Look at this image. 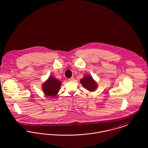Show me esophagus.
I'll return each mask as SVG.
<instances>
[{"instance_id":"esophagus-1","label":"esophagus","mask_w":148,"mask_h":148,"mask_svg":"<svg viewBox=\"0 0 148 148\" xmlns=\"http://www.w3.org/2000/svg\"><path fill=\"white\" fill-rule=\"evenodd\" d=\"M74 77H71V78H69L68 79V80L69 81V82H72V81H73L74 80Z\"/></svg>"}]
</instances>
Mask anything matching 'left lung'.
Here are the masks:
<instances>
[{
	"label": "left lung",
	"instance_id": "left-lung-1",
	"mask_svg": "<svg viewBox=\"0 0 148 148\" xmlns=\"http://www.w3.org/2000/svg\"><path fill=\"white\" fill-rule=\"evenodd\" d=\"M80 82L85 89L90 92H93L96 90L98 87L97 83L92 78L90 75L87 74L80 79Z\"/></svg>",
	"mask_w": 148,
	"mask_h": 148
}]
</instances>
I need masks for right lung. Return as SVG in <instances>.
<instances>
[{"label":"right lung","mask_w":148,"mask_h":148,"mask_svg":"<svg viewBox=\"0 0 148 148\" xmlns=\"http://www.w3.org/2000/svg\"><path fill=\"white\" fill-rule=\"evenodd\" d=\"M61 85V81L52 76H50L42 84V88L46 97H53L58 93Z\"/></svg>","instance_id":"obj_1"}]
</instances>
